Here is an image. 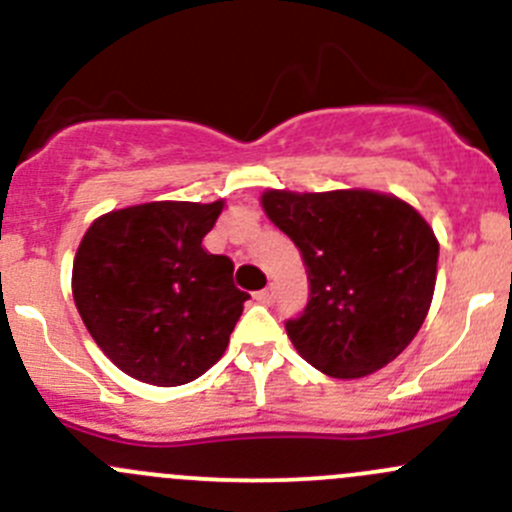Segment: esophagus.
<instances>
[{
  "instance_id": "34e87169",
  "label": "esophagus",
  "mask_w": 512,
  "mask_h": 512,
  "mask_svg": "<svg viewBox=\"0 0 512 512\" xmlns=\"http://www.w3.org/2000/svg\"><path fill=\"white\" fill-rule=\"evenodd\" d=\"M277 299V289H275V285H270V287H265L262 289V292H257V302L260 304H272Z\"/></svg>"
}]
</instances>
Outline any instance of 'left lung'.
Instances as JSON below:
<instances>
[{"instance_id":"left-lung-1","label":"left lung","mask_w":512,"mask_h":512,"mask_svg":"<svg viewBox=\"0 0 512 512\" xmlns=\"http://www.w3.org/2000/svg\"><path fill=\"white\" fill-rule=\"evenodd\" d=\"M262 208L307 267V307L285 324L304 361L359 379L409 347L438 265L436 235L409 203L374 190H267Z\"/></svg>"}]
</instances>
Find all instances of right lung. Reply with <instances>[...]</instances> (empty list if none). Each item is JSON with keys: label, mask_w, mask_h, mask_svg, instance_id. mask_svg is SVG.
<instances>
[{"label": "right lung", "mask_w": 512, "mask_h": 512, "mask_svg": "<svg viewBox=\"0 0 512 512\" xmlns=\"http://www.w3.org/2000/svg\"><path fill=\"white\" fill-rule=\"evenodd\" d=\"M218 203L133 205L101 215L74 260V302L101 352L153 386L198 379L225 354L250 294L232 282L230 257L203 237Z\"/></svg>", "instance_id": "1"}]
</instances>
